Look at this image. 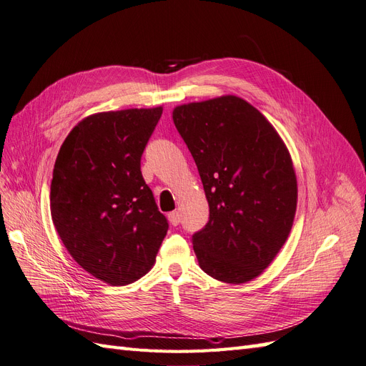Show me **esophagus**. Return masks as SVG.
<instances>
[{
	"mask_svg": "<svg viewBox=\"0 0 366 366\" xmlns=\"http://www.w3.org/2000/svg\"><path fill=\"white\" fill-rule=\"evenodd\" d=\"M168 220H169V223H171L172 226H177V224L180 223V214H179L177 212H171V213L168 214Z\"/></svg>",
	"mask_w": 366,
	"mask_h": 366,
	"instance_id": "obj_1",
	"label": "esophagus"
}]
</instances>
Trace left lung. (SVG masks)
I'll list each match as a JSON object with an SVG mask.
<instances>
[{
  "label": "left lung",
  "instance_id": "1",
  "mask_svg": "<svg viewBox=\"0 0 366 366\" xmlns=\"http://www.w3.org/2000/svg\"><path fill=\"white\" fill-rule=\"evenodd\" d=\"M172 120L210 207V220L194 235L199 267L223 283L252 282L285 246L297 213L289 149L269 120L237 95L182 104Z\"/></svg>",
  "mask_w": 366,
  "mask_h": 366
}]
</instances>
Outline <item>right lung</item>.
<instances>
[{"instance_id": "1", "label": "right lung", "mask_w": 366, "mask_h": 366, "mask_svg": "<svg viewBox=\"0 0 366 366\" xmlns=\"http://www.w3.org/2000/svg\"><path fill=\"white\" fill-rule=\"evenodd\" d=\"M162 106L86 116L54 167L50 214L76 262L110 286L146 275L168 231L140 161Z\"/></svg>"}]
</instances>
